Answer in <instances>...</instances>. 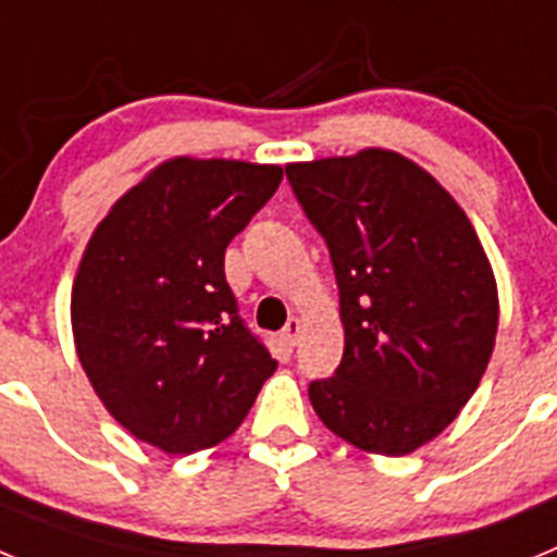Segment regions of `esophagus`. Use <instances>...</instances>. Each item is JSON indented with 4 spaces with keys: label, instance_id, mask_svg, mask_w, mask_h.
Returning <instances> with one entry per match:
<instances>
[{
    "label": "esophagus",
    "instance_id": "34e87169",
    "mask_svg": "<svg viewBox=\"0 0 557 557\" xmlns=\"http://www.w3.org/2000/svg\"><path fill=\"white\" fill-rule=\"evenodd\" d=\"M282 337L287 346H298V337H301V321H298V318H289L287 326L282 329Z\"/></svg>",
    "mask_w": 557,
    "mask_h": 557
}]
</instances>
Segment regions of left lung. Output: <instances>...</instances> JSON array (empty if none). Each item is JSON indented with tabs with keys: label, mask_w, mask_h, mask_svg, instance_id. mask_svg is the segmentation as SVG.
Listing matches in <instances>:
<instances>
[{
	"label": "left lung",
	"mask_w": 557,
	"mask_h": 557,
	"mask_svg": "<svg viewBox=\"0 0 557 557\" xmlns=\"http://www.w3.org/2000/svg\"><path fill=\"white\" fill-rule=\"evenodd\" d=\"M287 181L326 239L346 329L337 371L309 382V401L357 449L410 455L488 368L499 323L488 256L449 191L398 152L289 164Z\"/></svg>",
	"instance_id": "1"
}]
</instances>
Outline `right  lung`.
Listing matches in <instances>:
<instances>
[{"mask_svg": "<svg viewBox=\"0 0 557 557\" xmlns=\"http://www.w3.org/2000/svg\"><path fill=\"white\" fill-rule=\"evenodd\" d=\"M282 166L172 159L113 203L72 287L88 382L131 435L191 455L234 435L275 362L239 318L225 248Z\"/></svg>", "mask_w": 557, "mask_h": 557, "instance_id": "add662e5", "label": "right lung"}]
</instances>
